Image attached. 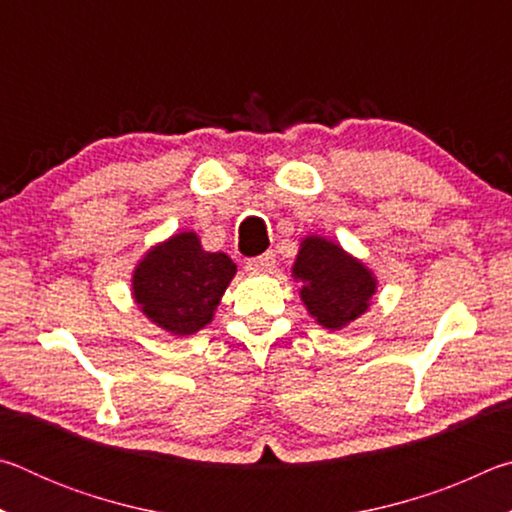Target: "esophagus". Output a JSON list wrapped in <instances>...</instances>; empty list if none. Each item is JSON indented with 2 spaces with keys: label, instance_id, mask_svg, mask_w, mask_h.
<instances>
[{
  "label": "esophagus",
  "instance_id": "34e87169",
  "mask_svg": "<svg viewBox=\"0 0 512 512\" xmlns=\"http://www.w3.org/2000/svg\"><path fill=\"white\" fill-rule=\"evenodd\" d=\"M273 266H275V255L273 253H264L259 257L248 259V262H246V268H248V271H253V273H268V271H273Z\"/></svg>",
  "mask_w": 512,
  "mask_h": 512
}]
</instances>
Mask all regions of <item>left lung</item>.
<instances>
[{
	"label": "left lung",
	"mask_w": 512,
	"mask_h": 512,
	"mask_svg": "<svg viewBox=\"0 0 512 512\" xmlns=\"http://www.w3.org/2000/svg\"><path fill=\"white\" fill-rule=\"evenodd\" d=\"M291 275L309 316L332 332L366 314L377 293V277L361 259L318 235L300 241Z\"/></svg>",
	"instance_id": "left-lung-1"
}]
</instances>
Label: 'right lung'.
I'll return each mask as SVG.
<instances>
[{"instance_id":"right-lung-1","label":"right lung","mask_w":512,"mask_h":512,"mask_svg":"<svg viewBox=\"0 0 512 512\" xmlns=\"http://www.w3.org/2000/svg\"><path fill=\"white\" fill-rule=\"evenodd\" d=\"M237 264L210 253L194 230L151 246L133 271V300L142 314L173 336H189L212 323Z\"/></svg>"}]
</instances>
